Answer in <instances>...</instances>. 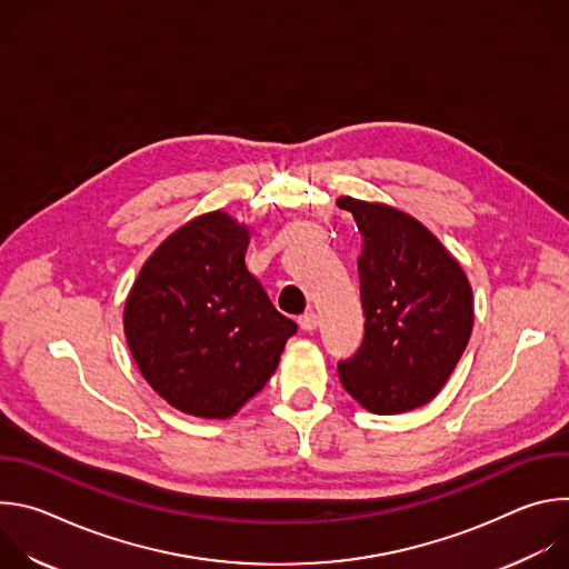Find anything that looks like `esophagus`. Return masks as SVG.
Listing matches in <instances>:
<instances>
[{"instance_id":"esophagus-1","label":"esophagus","mask_w":569,"mask_h":569,"mask_svg":"<svg viewBox=\"0 0 569 569\" xmlns=\"http://www.w3.org/2000/svg\"><path fill=\"white\" fill-rule=\"evenodd\" d=\"M317 323H319V317L310 310V312H303L301 317H299V329L301 331H306V333H310V331H315L317 329Z\"/></svg>"}]
</instances>
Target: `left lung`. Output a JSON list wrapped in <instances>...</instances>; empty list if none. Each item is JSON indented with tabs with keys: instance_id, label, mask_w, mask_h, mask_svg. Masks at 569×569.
I'll use <instances>...</instances> for the list:
<instances>
[{
	"instance_id": "8db88e82",
	"label": "left lung",
	"mask_w": 569,
	"mask_h": 569,
	"mask_svg": "<svg viewBox=\"0 0 569 569\" xmlns=\"http://www.w3.org/2000/svg\"><path fill=\"white\" fill-rule=\"evenodd\" d=\"M362 236V347L338 365L342 387L373 415L430 402L457 367L475 321L459 261L417 218L382 202L340 198Z\"/></svg>"
}]
</instances>
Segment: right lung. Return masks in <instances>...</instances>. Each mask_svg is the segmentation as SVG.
<instances>
[{"label": "right lung", "mask_w": 569, "mask_h": 569, "mask_svg": "<svg viewBox=\"0 0 569 569\" xmlns=\"http://www.w3.org/2000/svg\"><path fill=\"white\" fill-rule=\"evenodd\" d=\"M250 227L209 211L148 257L123 308L128 349L176 410L229 419L272 378L297 323L248 270Z\"/></svg>", "instance_id": "right-lung-1"}]
</instances>
